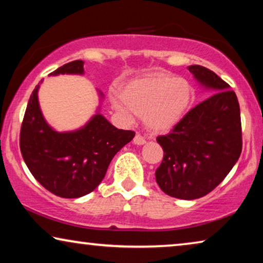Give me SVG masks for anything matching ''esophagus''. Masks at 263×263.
Listing matches in <instances>:
<instances>
[{
  "instance_id": "1",
  "label": "esophagus",
  "mask_w": 263,
  "mask_h": 263,
  "mask_svg": "<svg viewBox=\"0 0 263 263\" xmlns=\"http://www.w3.org/2000/svg\"><path fill=\"white\" fill-rule=\"evenodd\" d=\"M133 141H134L135 145H143V143H146L145 138H143V136L140 135V134H136Z\"/></svg>"
}]
</instances>
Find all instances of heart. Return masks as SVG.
<instances>
[{
    "label": "heart",
    "mask_w": 263,
    "mask_h": 263,
    "mask_svg": "<svg viewBox=\"0 0 263 263\" xmlns=\"http://www.w3.org/2000/svg\"><path fill=\"white\" fill-rule=\"evenodd\" d=\"M193 87L185 79L156 71L128 82L120 97H112V105L128 120L143 116L153 133L171 130L185 114L193 99Z\"/></svg>",
    "instance_id": "1"
}]
</instances>
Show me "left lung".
I'll list each match as a JSON object with an SVG mask.
<instances>
[{
  "label": "left lung",
  "mask_w": 263,
  "mask_h": 263,
  "mask_svg": "<svg viewBox=\"0 0 263 263\" xmlns=\"http://www.w3.org/2000/svg\"><path fill=\"white\" fill-rule=\"evenodd\" d=\"M188 70L213 95L193 107L167 135L158 136L164 158L158 185L176 199L195 200L220 184L242 152L239 104L230 86L202 66Z\"/></svg>",
  "instance_id": "obj_1"
}]
</instances>
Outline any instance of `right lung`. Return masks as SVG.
I'll use <instances>...</instances> for the list:
<instances>
[{"mask_svg": "<svg viewBox=\"0 0 263 263\" xmlns=\"http://www.w3.org/2000/svg\"><path fill=\"white\" fill-rule=\"evenodd\" d=\"M84 74V61L69 62L50 75ZM42 84V81H41ZM39 85L28 100L20 130V151L28 170L50 193L64 199L87 195L105 177L110 161L135 136L97 112L84 127L56 132L43 116ZM100 98L103 93L99 92Z\"/></svg>", "mask_w": 263, "mask_h": 263, "instance_id": "add662e5", "label": "right lung"}]
</instances>
